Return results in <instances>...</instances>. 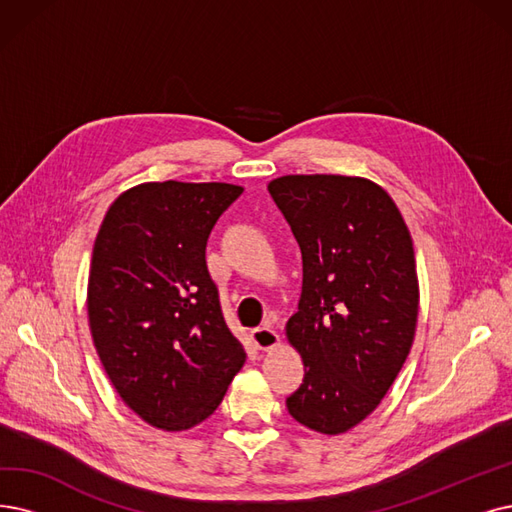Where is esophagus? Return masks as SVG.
<instances>
[{"mask_svg":"<svg viewBox=\"0 0 512 512\" xmlns=\"http://www.w3.org/2000/svg\"><path fill=\"white\" fill-rule=\"evenodd\" d=\"M252 340L260 351H271L279 346V334L273 327H256V330H252Z\"/></svg>","mask_w":512,"mask_h":512,"instance_id":"1","label":"esophagus"}]
</instances>
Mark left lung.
Wrapping results in <instances>:
<instances>
[{"label": "left lung", "mask_w": 512, "mask_h": 512, "mask_svg": "<svg viewBox=\"0 0 512 512\" xmlns=\"http://www.w3.org/2000/svg\"><path fill=\"white\" fill-rule=\"evenodd\" d=\"M302 252V294L288 340L304 380L285 405L323 435L370 416L410 355L418 277L395 201L355 176H281L269 185Z\"/></svg>", "instance_id": "1"}]
</instances>
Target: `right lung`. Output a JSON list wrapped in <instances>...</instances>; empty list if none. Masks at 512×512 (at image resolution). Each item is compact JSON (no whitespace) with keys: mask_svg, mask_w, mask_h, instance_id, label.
<instances>
[{"mask_svg":"<svg viewBox=\"0 0 512 512\" xmlns=\"http://www.w3.org/2000/svg\"><path fill=\"white\" fill-rule=\"evenodd\" d=\"M243 193L224 182H147L119 195L94 241L88 317L119 397L163 431L210 418L245 363L206 245Z\"/></svg>","mask_w":512,"mask_h":512,"instance_id":"add662e5","label":"right lung"}]
</instances>
